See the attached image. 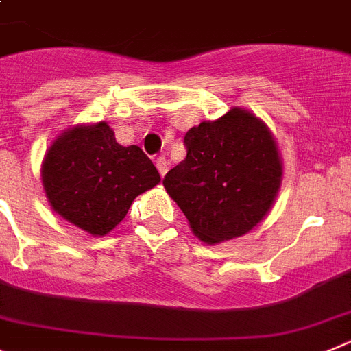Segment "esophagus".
Segmentation results:
<instances>
[{
	"instance_id": "obj_1",
	"label": "esophagus",
	"mask_w": 351,
	"mask_h": 351,
	"mask_svg": "<svg viewBox=\"0 0 351 351\" xmlns=\"http://www.w3.org/2000/svg\"><path fill=\"white\" fill-rule=\"evenodd\" d=\"M155 166H157L160 176H164L167 173V166H169V162L166 160V157H157L155 158Z\"/></svg>"
}]
</instances>
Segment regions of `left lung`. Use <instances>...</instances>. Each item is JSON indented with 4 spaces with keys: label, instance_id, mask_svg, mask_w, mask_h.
<instances>
[{
    "label": "left lung",
    "instance_id": "left-lung-1",
    "mask_svg": "<svg viewBox=\"0 0 351 351\" xmlns=\"http://www.w3.org/2000/svg\"><path fill=\"white\" fill-rule=\"evenodd\" d=\"M187 155L164 178L167 194L201 242L239 239L265 219L282 182L274 134L243 108L185 134Z\"/></svg>",
    "mask_w": 351,
    "mask_h": 351
}]
</instances>
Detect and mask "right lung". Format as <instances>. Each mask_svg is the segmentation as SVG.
Here are the masks:
<instances>
[{
	"instance_id": "1",
	"label": "right lung",
	"mask_w": 351,
	"mask_h": 351,
	"mask_svg": "<svg viewBox=\"0 0 351 351\" xmlns=\"http://www.w3.org/2000/svg\"><path fill=\"white\" fill-rule=\"evenodd\" d=\"M40 175L54 212L93 237L114 230L132 201L160 182L141 148L118 145L106 121L63 130L45 152Z\"/></svg>"
}]
</instances>
